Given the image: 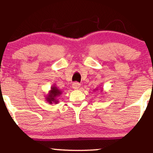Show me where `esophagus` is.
<instances>
[{
    "instance_id": "esophagus-1",
    "label": "esophagus",
    "mask_w": 153,
    "mask_h": 153,
    "mask_svg": "<svg viewBox=\"0 0 153 153\" xmlns=\"http://www.w3.org/2000/svg\"><path fill=\"white\" fill-rule=\"evenodd\" d=\"M72 86H73V89H78L80 86V84L78 82H73V85H72Z\"/></svg>"
}]
</instances>
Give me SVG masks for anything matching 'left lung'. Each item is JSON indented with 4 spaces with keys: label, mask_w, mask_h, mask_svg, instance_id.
<instances>
[{
    "label": "left lung",
    "mask_w": 153,
    "mask_h": 153,
    "mask_svg": "<svg viewBox=\"0 0 153 153\" xmlns=\"http://www.w3.org/2000/svg\"><path fill=\"white\" fill-rule=\"evenodd\" d=\"M98 90H99V89H98V88H96V89H94V92H95V91H97ZM101 91H103V90H102V89H101Z\"/></svg>",
    "instance_id": "left-lung-1"
}]
</instances>
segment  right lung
<instances>
[{
	"instance_id": "1",
	"label": "right lung",
	"mask_w": 153,
	"mask_h": 153,
	"mask_svg": "<svg viewBox=\"0 0 153 153\" xmlns=\"http://www.w3.org/2000/svg\"><path fill=\"white\" fill-rule=\"evenodd\" d=\"M62 91L59 90L57 88L55 85H52V86L51 87L50 91H49V93L47 95L45 96V99L47 101V103L52 104V103H58V97L59 96H61Z\"/></svg>"
}]
</instances>
